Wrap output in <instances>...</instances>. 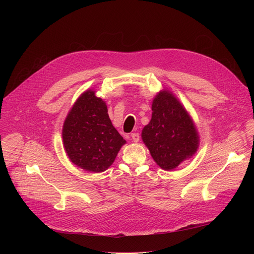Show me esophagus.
<instances>
[{"label":"esophagus","instance_id":"34e87169","mask_svg":"<svg viewBox=\"0 0 254 254\" xmlns=\"http://www.w3.org/2000/svg\"><path fill=\"white\" fill-rule=\"evenodd\" d=\"M131 135V138H132V141L133 142H137L139 140V134L138 132H133L130 134Z\"/></svg>","mask_w":254,"mask_h":254}]
</instances>
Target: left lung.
I'll return each instance as SVG.
<instances>
[{
    "label": "left lung",
    "instance_id": "obj_1",
    "mask_svg": "<svg viewBox=\"0 0 254 254\" xmlns=\"http://www.w3.org/2000/svg\"><path fill=\"white\" fill-rule=\"evenodd\" d=\"M152 112V120L142 128L141 138L162 169L174 170L197 152L198 131L185 107L169 90L156 95Z\"/></svg>",
    "mask_w": 254,
    "mask_h": 254
}]
</instances>
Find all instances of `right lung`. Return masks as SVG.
Returning a JSON list of instances; mask_svg holds the SVG:
<instances>
[{
    "mask_svg": "<svg viewBox=\"0 0 254 254\" xmlns=\"http://www.w3.org/2000/svg\"><path fill=\"white\" fill-rule=\"evenodd\" d=\"M62 137L70 161L92 173L110 168L126 143L108 117L105 102L93 90L83 92L69 111Z\"/></svg>",
    "mask_w": 254,
    "mask_h": 254,
    "instance_id": "add662e5",
    "label": "right lung"
}]
</instances>
